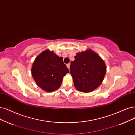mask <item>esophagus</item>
Instances as JSON below:
<instances>
[{
    "label": "esophagus",
    "instance_id": "esophagus-1",
    "mask_svg": "<svg viewBox=\"0 0 135 135\" xmlns=\"http://www.w3.org/2000/svg\"><path fill=\"white\" fill-rule=\"evenodd\" d=\"M67 68H68L69 69H70V64H69V63L67 64Z\"/></svg>",
    "mask_w": 135,
    "mask_h": 135
}]
</instances>
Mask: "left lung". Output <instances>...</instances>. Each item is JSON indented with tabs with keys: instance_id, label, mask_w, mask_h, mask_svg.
Instances as JSON below:
<instances>
[{
	"instance_id": "left-lung-1",
	"label": "left lung",
	"mask_w": 135,
	"mask_h": 135,
	"mask_svg": "<svg viewBox=\"0 0 135 135\" xmlns=\"http://www.w3.org/2000/svg\"><path fill=\"white\" fill-rule=\"evenodd\" d=\"M71 62L70 73L78 91L90 92L101 85L106 72L104 61L91 49L77 53Z\"/></svg>"
}]
</instances>
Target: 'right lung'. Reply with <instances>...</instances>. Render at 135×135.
<instances>
[{
    "mask_svg": "<svg viewBox=\"0 0 135 135\" xmlns=\"http://www.w3.org/2000/svg\"><path fill=\"white\" fill-rule=\"evenodd\" d=\"M69 69L59 57L53 51L46 50L35 59L32 74L37 85L46 92H53L61 86L63 78Z\"/></svg>",
    "mask_w": 135,
    "mask_h": 135,
    "instance_id": "add662e5",
    "label": "right lung"
}]
</instances>
